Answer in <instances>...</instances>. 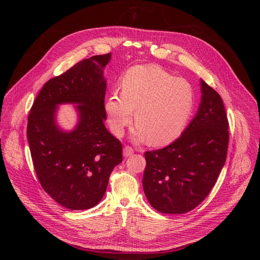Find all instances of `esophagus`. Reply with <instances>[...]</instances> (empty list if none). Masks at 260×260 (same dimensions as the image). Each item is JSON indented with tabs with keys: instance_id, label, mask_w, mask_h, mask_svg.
I'll list each match as a JSON object with an SVG mask.
<instances>
[{
	"instance_id": "obj_1",
	"label": "esophagus",
	"mask_w": 260,
	"mask_h": 260,
	"mask_svg": "<svg viewBox=\"0 0 260 260\" xmlns=\"http://www.w3.org/2000/svg\"><path fill=\"white\" fill-rule=\"evenodd\" d=\"M133 153H135V149H133L131 146L127 145V146L123 147V156L129 157V156H131Z\"/></svg>"
}]
</instances>
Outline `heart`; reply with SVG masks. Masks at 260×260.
<instances>
[{
    "instance_id": "b5f03b06",
    "label": "heart",
    "mask_w": 260,
    "mask_h": 260,
    "mask_svg": "<svg viewBox=\"0 0 260 260\" xmlns=\"http://www.w3.org/2000/svg\"><path fill=\"white\" fill-rule=\"evenodd\" d=\"M121 93L108 98L106 112L112 131L121 136L132 121L135 136L152 145H166L184 129L194 107V92L184 79L156 65L131 67L121 80Z\"/></svg>"
}]
</instances>
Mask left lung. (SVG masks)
Segmentation results:
<instances>
[{
	"label": "left lung",
	"mask_w": 260,
	"mask_h": 260,
	"mask_svg": "<svg viewBox=\"0 0 260 260\" xmlns=\"http://www.w3.org/2000/svg\"><path fill=\"white\" fill-rule=\"evenodd\" d=\"M198 114L168 146L145 152L143 190L164 214H184L198 207L215 185L226 158L229 121L222 99L201 80Z\"/></svg>",
	"instance_id": "1"
}]
</instances>
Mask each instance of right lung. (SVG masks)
<instances>
[{"label":"right lung","mask_w":260,"mask_h":260,"mask_svg":"<svg viewBox=\"0 0 260 260\" xmlns=\"http://www.w3.org/2000/svg\"><path fill=\"white\" fill-rule=\"evenodd\" d=\"M111 53L77 62L46 82L30 109L27 138L43 190L68 209L92 208L103 199L109 176L122 161V144L105 128L106 80ZM79 104L80 121L69 133L56 124L57 105Z\"/></svg>","instance_id":"1"}]
</instances>
